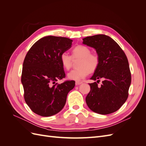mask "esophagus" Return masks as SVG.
Returning <instances> with one entry per match:
<instances>
[{"instance_id":"obj_1","label":"esophagus","mask_w":146,"mask_h":146,"mask_svg":"<svg viewBox=\"0 0 146 146\" xmlns=\"http://www.w3.org/2000/svg\"><path fill=\"white\" fill-rule=\"evenodd\" d=\"M82 82H76V85H79L82 84Z\"/></svg>"}]
</instances>
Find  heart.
<instances>
[{
  "label": "heart",
  "instance_id": "b5f03b06",
  "mask_svg": "<svg viewBox=\"0 0 146 146\" xmlns=\"http://www.w3.org/2000/svg\"><path fill=\"white\" fill-rule=\"evenodd\" d=\"M72 58L75 60L80 58L78 61V68L72 70L68 74L70 80L79 81L85 78L90 72H94L99 65V57L96 54L91 53V49L87 46L79 45L74 47L72 50V58L67 53L63 52L61 54L60 61L63 67L69 70L72 66Z\"/></svg>",
  "mask_w": 146,
  "mask_h": 146
}]
</instances>
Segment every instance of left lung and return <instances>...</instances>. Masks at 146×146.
Wrapping results in <instances>:
<instances>
[{
    "label": "left lung",
    "mask_w": 146,
    "mask_h": 146,
    "mask_svg": "<svg viewBox=\"0 0 146 146\" xmlns=\"http://www.w3.org/2000/svg\"><path fill=\"white\" fill-rule=\"evenodd\" d=\"M83 44L94 48L100 62L91 78L100 81L89 83L90 91L86 98L92 111L108 114L116 111L125 102L131 84V72L124 52L113 39L105 35H96L83 39Z\"/></svg>",
    "instance_id": "left-lung-1"
}]
</instances>
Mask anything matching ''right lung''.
I'll list each match as a JSON object with an SVG mask.
<instances>
[{
    "label": "right lung",
    "mask_w": 146,
    "mask_h": 146,
    "mask_svg": "<svg viewBox=\"0 0 146 146\" xmlns=\"http://www.w3.org/2000/svg\"><path fill=\"white\" fill-rule=\"evenodd\" d=\"M72 42L67 38L45 36L31 47L25 57L21 76L24 99L39 116H51L60 112L75 86L73 80L56 83L66 77L60 56L71 47Z\"/></svg>",
    "instance_id": "add662e5"
}]
</instances>
